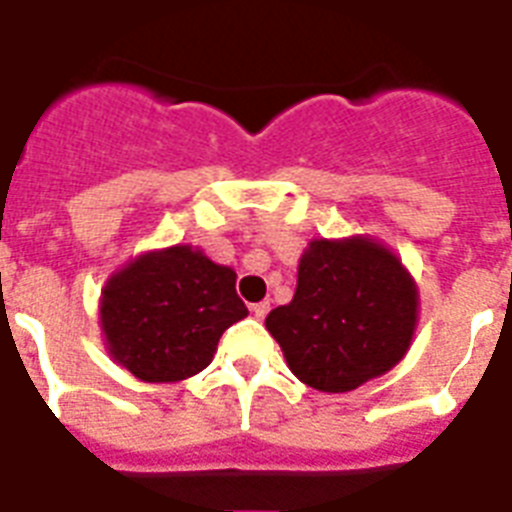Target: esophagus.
<instances>
[{"instance_id": "1", "label": "esophagus", "mask_w": 512, "mask_h": 512, "mask_svg": "<svg viewBox=\"0 0 512 512\" xmlns=\"http://www.w3.org/2000/svg\"><path fill=\"white\" fill-rule=\"evenodd\" d=\"M268 311H271V303H268V300L252 305V313H255V319H265V316H268Z\"/></svg>"}]
</instances>
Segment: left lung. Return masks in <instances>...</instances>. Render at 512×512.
<instances>
[{
	"label": "left lung",
	"mask_w": 512,
	"mask_h": 512,
	"mask_svg": "<svg viewBox=\"0 0 512 512\" xmlns=\"http://www.w3.org/2000/svg\"><path fill=\"white\" fill-rule=\"evenodd\" d=\"M414 321L417 289L396 255L369 239H321L300 260L292 303L265 327L305 385L345 393L404 358Z\"/></svg>",
	"instance_id": "obj_1"
}]
</instances>
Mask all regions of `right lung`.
<instances>
[{
    "label": "right lung",
    "mask_w": 512,
    "mask_h": 512,
    "mask_svg": "<svg viewBox=\"0 0 512 512\" xmlns=\"http://www.w3.org/2000/svg\"><path fill=\"white\" fill-rule=\"evenodd\" d=\"M247 313L236 273L191 247L138 257L111 276L100 305L108 350L146 382L201 372L220 335Z\"/></svg>",
    "instance_id": "1"
}]
</instances>
